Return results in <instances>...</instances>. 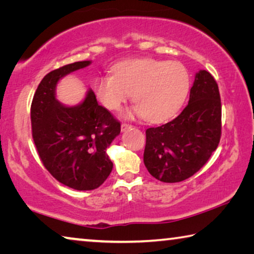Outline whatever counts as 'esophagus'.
Masks as SVG:
<instances>
[{
    "mask_svg": "<svg viewBox=\"0 0 254 254\" xmlns=\"http://www.w3.org/2000/svg\"><path fill=\"white\" fill-rule=\"evenodd\" d=\"M132 126H130V124H127V123H122V126H121V130L122 131H127V128H130Z\"/></svg>",
    "mask_w": 254,
    "mask_h": 254,
    "instance_id": "esophagus-1",
    "label": "esophagus"
}]
</instances>
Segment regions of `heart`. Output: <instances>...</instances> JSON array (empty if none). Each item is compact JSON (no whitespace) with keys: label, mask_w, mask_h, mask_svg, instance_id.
<instances>
[{"label":"heart","mask_w":254,"mask_h":254,"mask_svg":"<svg viewBox=\"0 0 254 254\" xmlns=\"http://www.w3.org/2000/svg\"><path fill=\"white\" fill-rule=\"evenodd\" d=\"M189 74L178 62L156 59L124 60L113 75L101 76L94 84L96 97L107 110L118 111L130 97L133 112L149 122L166 121L177 113L189 91Z\"/></svg>","instance_id":"1"}]
</instances>
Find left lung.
Masks as SVG:
<instances>
[{
	"label": "left lung",
	"instance_id": "left-lung-1",
	"mask_svg": "<svg viewBox=\"0 0 254 254\" xmlns=\"http://www.w3.org/2000/svg\"><path fill=\"white\" fill-rule=\"evenodd\" d=\"M221 118L217 83L208 71L199 70L182 113L145 131L143 161L150 175L163 183H178L196 174L220 143Z\"/></svg>",
	"mask_w": 254,
	"mask_h": 254
}]
</instances>
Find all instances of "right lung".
Segmentation results:
<instances>
[{
	"label": "right lung",
	"mask_w": 254,
	"mask_h": 254,
	"mask_svg": "<svg viewBox=\"0 0 254 254\" xmlns=\"http://www.w3.org/2000/svg\"><path fill=\"white\" fill-rule=\"evenodd\" d=\"M91 63L77 62L50 71L31 104L32 137L42 163L59 183L76 190H93L109 177L113 162L106 149L121 132V124L98 104L92 89L75 106L56 98L58 81Z\"/></svg>",
	"instance_id": "obj_1"
}]
</instances>
